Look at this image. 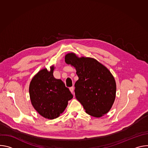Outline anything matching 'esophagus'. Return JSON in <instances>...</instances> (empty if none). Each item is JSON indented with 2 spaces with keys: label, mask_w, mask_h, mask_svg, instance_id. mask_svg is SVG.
Returning <instances> with one entry per match:
<instances>
[{
  "label": "esophagus",
  "mask_w": 148,
  "mask_h": 148,
  "mask_svg": "<svg viewBox=\"0 0 148 148\" xmlns=\"http://www.w3.org/2000/svg\"><path fill=\"white\" fill-rule=\"evenodd\" d=\"M69 89H70V91H71V93H73V92H74V87H70L69 88Z\"/></svg>",
  "instance_id": "34e87169"
}]
</instances>
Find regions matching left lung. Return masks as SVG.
Returning a JSON list of instances; mask_svg holds the SVG:
<instances>
[{
	"instance_id": "8db88e82",
	"label": "left lung",
	"mask_w": 148,
	"mask_h": 148,
	"mask_svg": "<svg viewBox=\"0 0 148 148\" xmlns=\"http://www.w3.org/2000/svg\"><path fill=\"white\" fill-rule=\"evenodd\" d=\"M65 62L76 70L78 79L75 95L88 115L100 118L108 113L116 97V82L110 71L97 60L78 57L74 53L65 56Z\"/></svg>"
}]
</instances>
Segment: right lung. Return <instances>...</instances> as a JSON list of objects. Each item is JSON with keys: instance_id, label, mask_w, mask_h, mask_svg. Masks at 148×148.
Listing matches in <instances>:
<instances>
[{"instance_id": "add662e5", "label": "right lung", "mask_w": 148, "mask_h": 148, "mask_svg": "<svg viewBox=\"0 0 148 148\" xmlns=\"http://www.w3.org/2000/svg\"><path fill=\"white\" fill-rule=\"evenodd\" d=\"M54 66L40 70L32 79L29 95L32 104L42 116L49 119L58 118L73 98L69 89L60 79L53 76Z\"/></svg>"}]
</instances>
